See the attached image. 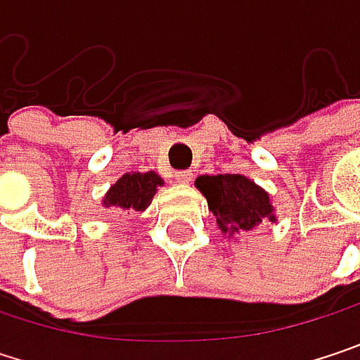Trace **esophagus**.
<instances>
[{"mask_svg": "<svg viewBox=\"0 0 360 360\" xmlns=\"http://www.w3.org/2000/svg\"><path fill=\"white\" fill-rule=\"evenodd\" d=\"M173 179H175V183H179V185H187L191 181V173L189 171H177L173 175Z\"/></svg>", "mask_w": 360, "mask_h": 360, "instance_id": "esophagus-1", "label": "esophagus"}]
</instances>
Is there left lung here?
<instances>
[{
  "instance_id": "left-lung-1",
  "label": "left lung",
  "mask_w": 360,
  "mask_h": 360,
  "mask_svg": "<svg viewBox=\"0 0 360 360\" xmlns=\"http://www.w3.org/2000/svg\"><path fill=\"white\" fill-rule=\"evenodd\" d=\"M195 187L206 198L223 236L236 238L256 229L260 223H277L271 193L240 173L200 175Z\"/></svg>"
}]
</instances>
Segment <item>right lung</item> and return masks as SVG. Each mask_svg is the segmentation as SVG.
I'll use <instances>...</instances> for the list:
<instances>
[{
  "label": "right lung",
  "mask_w": 360,
  "mask_h": 360,
  "mask_svg": "<svg viewBox=\"0 0 360 360\" xmlns=\"http://www.w3.org/2000/svg\"><path fill=\"white\" fill-rule=\"evenodd\" d=\"M162 185H165V179L154 171L124 173L114 185H110L106 195L102 198V204L104 208L118 210V212H127V210L143 212L152 204L158 187Z\"/></svg>",
  "instance_id": "add662e5"
}]
</instances>
